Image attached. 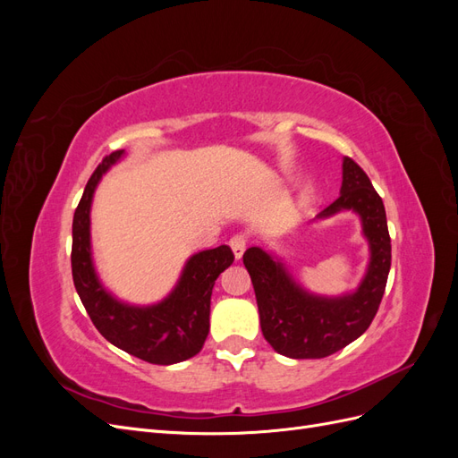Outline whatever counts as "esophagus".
Returning a JSON list of instances; mask_svg holds the SVG:
<instances>
[{"label":"esophagus","instance_id":"34e87169","mask_svg":"<svg viewBox=\"0 0 458 458\" xmlns=\"http://www.w3.org/2000/svg\"><path fill=\"white\" fill-rule=\"evenodd\" d=\"M246 244H248V237H246L244 233L233 234L231 241H229V246H231V250H233L234 258H237V259L242 258V254H244V250H246Z\"/></svg>","mask_w":458,"mask_h":458}]
</instances>
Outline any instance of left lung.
Here are the masks:
<instances>
[{"label": "left lung", "mask_w": 458, "mask_h": 458, "mask_svg": "<svg viewBox=\"0 0 458 458\" xmlns=\"http://www.w3.org/2000/svg\"><path fill=\"white\" fill-rule=\"evenodd\" d=\"M340 210L361 216L370 244L369 271L353 294L332 300L311 296L290 279L281 261L261 248H248L242 256L254 284L263 338L281 355L321 359L336 353L363 335L380 308L392 266V241L384 202L361 165L350 157L344 158L340 197L318 217Z\"/></svg>", "instance_id": "8db88e82"}]
</instances>
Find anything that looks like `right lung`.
<instances>
[{
	"label": "right lung",
	"mask_w": 458,
	"mask_h": 458,
	"mask_svg": "<svg viewBox=\"0 0 458 458\" xmlns=\"http://www.w3.org/2000/svg\"><path fill=\"white\" fill-rule=\"evenodd\" d=\"M123 150L110 152L97 165L72 219V279L95 328L116 348L152 365H172L197 355L210 330L214 283L234 259L221 244L192 256L174 293L157 306L133 308L110 296L97 279L89 246V208L97 183Z\"/></svg>",
	"instance_id": "obj_1"
}]
</instances>
